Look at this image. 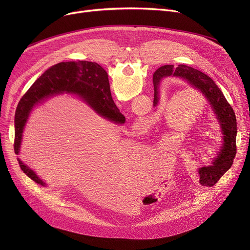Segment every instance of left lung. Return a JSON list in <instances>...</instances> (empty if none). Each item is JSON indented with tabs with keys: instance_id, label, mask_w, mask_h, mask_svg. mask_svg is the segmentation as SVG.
<instances>
[{
	"instance_id": "obj_1",
	"label": "left lung",
	"mask_w": 250,
	"mask_h": 250,
	"mask_svg": "<svg viewBox=\"0 0 250 250\" xmlns=\"http://www.w3.org/2000/svg\"><path fill=\"white\" fill-rule=\"evenodd\" d=\"M167 77L182 79L188 85L193 87L204 95L217 118L222 133V145L212 165L204 166L198 169L200 175V185L203 187H214L218 180L232 166L236 155V134L237 123L234 110L224 94L215 82L203 72L188 67L187 64H179L174 68L171 64H165L154 73V106H158L160 101V84Z\"/></svg>"
}]
</instances>
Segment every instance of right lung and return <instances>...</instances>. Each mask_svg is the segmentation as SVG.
<instances>
[{
    "label": "right lung",
    "mask_w": 250,
    "mask_h": 250,
    "mask_svg": "<svg viewBox=\"0 0 250 250\" xmlns=\"http://www.w3.org/2000/svg\"><path fill=\"white\" fill-rule=\"evenodd\" d=\"M73 94L104 118L125 124V118L114 104L105 70L97 62L79 61L62 62L46 70L22 96L15 112L14 151L19 155L23 132L34 107L60 94ZM22 171L43 188L46 183L33 170L17 158Z\"/></svg>",
    "instance_id": "obj_1"
}]
</instances>
